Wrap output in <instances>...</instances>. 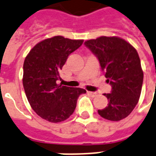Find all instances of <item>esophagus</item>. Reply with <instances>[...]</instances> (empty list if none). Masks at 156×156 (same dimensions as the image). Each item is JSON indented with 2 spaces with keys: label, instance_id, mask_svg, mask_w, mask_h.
<instances>
[{
  "label": "esophagus",
  "instance_id": "esophagus-1",
  "mask_svg": "<svg viewBox=\"0 0 156 156\" xmlns=\"http://www.w3.org/2000/svg\"><path fill=\"white\" fill-rule=\"evenodd\" d=\"M87 93H88V94H89L91 97H93V98L98 95V93H96V92H89V91H88V92H87Z\"/></svg>",
  "mask_w": 156,
  "mask_h": 156
}]
</instances>
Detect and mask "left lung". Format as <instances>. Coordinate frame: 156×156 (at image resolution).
<instances>
[{"label":"left lung","instance_id":"8db88e82","mask_svg":"<svg viewBox=\"0 0 156 156\" xmlns=\"http://www.w3.org/2000/svg\"><path fill=\"white\" fill-rule=\"evenodd\" d=\"M84 44L98 58L112 86L111 93L103 94L108 104L98 114L113 122L124 119L136 106L141 93L143 71L138 53L125 40L115 36H101Z\"/></svg>","mask_w":156,"mask_h":156}]
</instances>
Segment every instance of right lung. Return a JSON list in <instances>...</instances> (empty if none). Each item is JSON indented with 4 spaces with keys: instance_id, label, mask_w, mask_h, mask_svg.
<instances>
[{
    "instance_id": "obj_1",
    "label": "right lung",
    "mask_w": 156,
    "mask_h": 156,
    "mask_svg": "<svg viewBox=\"0 0 156 156\" xmlns=\"http://www.w3.org/2000/svg\"><path fill=\"white\" fill-rule=\"evenodd\" d=\"M83 40L55 36L38 43L26 56L23 66V86L32 109L43 119L57 123L71 116L79 87L58 84L59 72L69 55L83 44Z\"/></svg>"
}]
</instances>
